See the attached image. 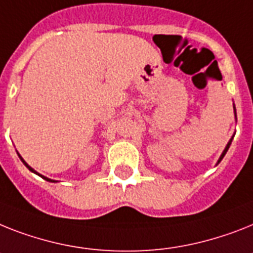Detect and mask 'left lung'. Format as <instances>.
Here are the masks:
<instances>
[{
	"mask_svg": "<svg viewBox=\"0 0 253 253\" xmlns=\"http://www.w3.org/2000/svg\"><path fill=\"white\" fill-rule=\"evenodd\" d=\"M234 111H235V106H234ZM235 118H237V114H235ZM231 141H233V137H231V138H230V141L227 142V145H226V147H225L224 152H222V154H221V156H220V159H218V162H217V164H218V163H220V162H221V160H222V158H224V156H225V154H226V152H227V150H229V147H230V145H231Z\"/></svg>",
	"mask_w": 253,
	"mask_h": 253,
	"instance_id": "obj_1",
	"label": "left lung"
}]
</instances>
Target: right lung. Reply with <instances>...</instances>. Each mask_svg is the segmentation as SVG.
Masks as SVG:
<instances>
[{
  "mask_svg": "<svg viewBox=\"0 0 253 253\" xmlns=\"http://www.w3.org/2000/svg\"><path fill=\"white\" fill-rule=\"evenodd\" d=\"M19 158H20V160H22V162H23V163H24V166H26V167H27V168H28V169H29V170H31V172H33V173H36V174H39V173H37V172H36V170H35V169H33V168H31V167H29V166H28V164H27V163H26V162H24V160H23V158H22V156L19 155ZM39 176H40V177H42V178H43V179H46V181H49V182H56V181H54V179H50V178H47V177H43V176H42V174H39Z\"/></svg>",
  "mask_w": 253,
  "mask_h": 253,
  "instance_id": "obj_1",
  "label": "right lung"
}]
</instances>
